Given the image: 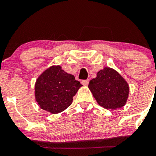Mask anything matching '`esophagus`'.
Returning <instances> with one entry per match:
<instances>
[{
	"label": "esophagus",
	"instance_id": "esophagus-1",
	"mask_svg": "<svg viewBox=\"0 0 156 156\" xmlns=\"http://www.w3.org/2000/svg\"><path fill=\"white\" fill-rule=\"evenodd\" d=\"M81 84H82L83 85H84V86H87V84H89V80L88 79L83 80V81H81Z\"/></svg>",
	"mask_w": 156,
	"mask_h": 156
}]
</instances>
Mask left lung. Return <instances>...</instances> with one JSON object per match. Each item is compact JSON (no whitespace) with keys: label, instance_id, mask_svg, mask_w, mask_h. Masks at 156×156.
<instances>
[{"label":"left lung","instance_id":"1","mask_svg":"<svg viewBox=\"0 0 156 156\" xmlns=\"http://www.w3.org/2000/svg\"><path fill=\"white\" fill-rule=\"evenodd\" d=\"M88 87L100 106L115 110L123 107L129 96V85L124 78L110 68L99 71Z\"/></svg>","mask_w":156,"mask_h":156}]
</instances>
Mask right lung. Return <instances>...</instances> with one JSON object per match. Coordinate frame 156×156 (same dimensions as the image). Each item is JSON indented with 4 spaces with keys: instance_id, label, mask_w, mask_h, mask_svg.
<instances>
[{
    "instance_id": "add662e5",
    "label": "right lung",
    "mask_w": 156,
    "mask_h": 156,
    "mask_svg": "<svg viewBox=\"0 0 156 156\" xmlns=\"http://www.w3.org/2000/svg\"><path fill=\"white\" fill-rule=\"evenodd\" d=\"M81 87L74 75L59 66L46 69L36 80L35 97L40 108L51 113H60L72 104L73 97Z\"/></svg>"
}]
</instances>
